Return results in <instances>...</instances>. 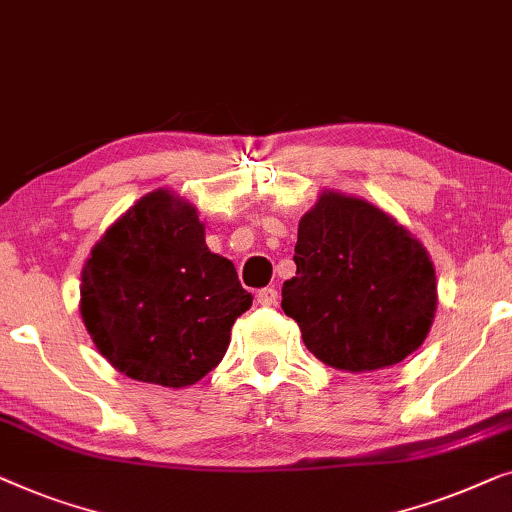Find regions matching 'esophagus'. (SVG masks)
I'll list each match as a JSON object with an SVG mask.
<instances>
[{
    "mask_svg": "<svg viewBox=\"0 0 512 512\" xmlns=\"http://www.w3.org/2000/svg\"><path fill=\"white\" fill-rule=\"evenodd\" d=\"M257 304L259 306H276L278 304V292L273 287H264L257 292Z\"/></svg>",
    "mask_w": 512,
    "mask_h": 512,
    "instance_id": "esophagus-1",
    "label": "esophagus"
}]
</instances>
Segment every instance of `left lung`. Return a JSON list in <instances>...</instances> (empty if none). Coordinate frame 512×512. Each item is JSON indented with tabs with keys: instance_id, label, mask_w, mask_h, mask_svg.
Listing matches in <instances>:
<instances>
[{
	"instance_id": "1",
	"label": "left lung",
	"mask_w": 512,
	"mask_h": 512,
	"mask_svg": "<svg viewBox=\"0 0 512 512\" xmlns=\"http://www.w3.org/2000/svg\"><path fill=\"white\" fill-rule=\"evenodd\" d=\"M294 264L280 306L327 366L378 371L427 338L438 306L434 262L410 229L371 201L322 190L299 220Z\"/></svg>"
}]
</instances>
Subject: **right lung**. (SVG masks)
Returning <instances> with one entry per match:
<instances>
[{
    "mask_svg": "<svg viewBox=\"0 0 512 512\" xmlns=\"http://www.w3.org/2000/svg\"><path fill=\"white\" fill-rule=\"evenodd\" d=\"M204 222L169 187L148 192L106 229L81 273V318L113 369L141 383L194 385L225 357L253 297Z\"/></svg>",
    "mask_w": 512,
    "mask_h": 512,
    "instance_id": "obj_1",
    "label": "right lung"
}]
</instances>
